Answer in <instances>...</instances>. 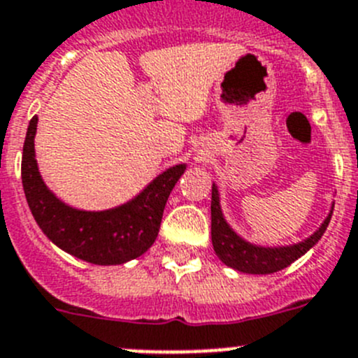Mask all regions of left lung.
<instances>
[{"mask_svg": "<svg viewBox=\"0 0 358 358\" xmlns=\"http://www.w3.org/2000/svg\"><path fill=\"white\" fill-rule=\"evenodd\" d=\"M334 204L330 208L329 216L323 220L316 232L309 238L301 239L294 245H286V247H261L254 245L247 239H243L225 220L222 206H220V193L218 186L213 182L211 189V241L216 255L220 261L227 264L229 268L241 271V273L252 275H268L280 271L287 268L291 262L300 259L301 255L307 254L314 245L324 234L329 222L332 218Z\"/></svg>", "mask_w": 358, "mask_h": 358, "instance_id": "left-lung-1", "label": "left lung"}]
</instances>
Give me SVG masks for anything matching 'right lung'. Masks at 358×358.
<instances>
[{
	"label": "right lung",
	"instance_id": "1",
	"mask_svg": "<svg viewBox=\"0 0 358 358\" xmlns=\"http://www.w3.org/2000/svg\"><path fill=\"white\" fill-rule=\"evenodd\" d=\"M38 117L29 120L22 147L21 177L31 215L52 243L81 261L111 266L145 254L156 241L163 209L186 165L170 166L129 202L104 211L65 204L45 186L35 159Z\"/></svg>",
	"mask_w": 358,
	"mask_h": 358
}]
</instances>
